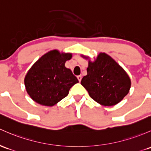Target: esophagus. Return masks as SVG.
<instances>
[{
	"label": "esophagus",
	"mask_w": 151,
	"mask_h": 151,
	"mask_svg": "<svg viewBox=\"0 0 151 151\" xmlns=\"http://www.w3.org/2000/svg\"><path fill=\"white\" fill-rule=\"evenodd\" d=\"M77 79H78L79 82H81V80H82V77L81 76H77Z\"/></svg>",
	"instance_id": "34e87169"
}]
</instances>
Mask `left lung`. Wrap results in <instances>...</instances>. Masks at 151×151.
<instances>
[{
	"mask_svg": "<svg viewBox=\"0 0 151 151\" xmlns=\"http://www.w3.org/2000/svg\"><path fill=\"white\" fill-rule=\"evenodd\" d=\"M87 72L81 84L98 104L105 106H114L129 93L131 86L129 76L106 53H100L94 62L90 61Z\"/></svg>",
	"mask_w": 151,
	"mask_h": 151,
	"instance_id": "1",
	"label": "left lung"
}]
</instances>
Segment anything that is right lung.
Returning <instances> with one entry per match:
<instances>
[{
    "label": "right lung",
    "instance_id": "1",
    "mask_svg": "<svg viewBox=\"0 0 151 151\" xmlns=\"http://www.w3.org/2000/svg\"><path fill=\"white\" fill-rule=\"evenodd\" d=\"M71 54L54 50L42 55L32 66L24 79L27 92L37 104L53 106L67 96L70 88L79 82L65 62Z\"/></svg>",
    "mask_w": 151,
    "mask_h": 151
}]
</instances>
